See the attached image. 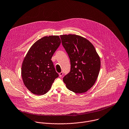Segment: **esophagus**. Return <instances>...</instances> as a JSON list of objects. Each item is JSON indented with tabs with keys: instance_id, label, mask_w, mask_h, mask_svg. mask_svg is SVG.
<instances>
[{
	"instance_id": "1",
	"label": "esophagus",
	"mask_w": 129,
	"mask_h": 129,
	"mask_svg": "<svg viewBox=\"0 0 129 129\" xmlns=\"http://www.w3.org/2000/svg\"><path fill=\"white\" fill-rule=\"evenodd\" d=\"M63 75V72H62V71L59 73V76H60V77H61Z\"/></svg>"
}]
</instances>
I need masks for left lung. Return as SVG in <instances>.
Masks as SVG:
<instances>
[{"label": "left lung", "instance_id": "1", "mask_svg": "<svg viewBox=\"0 0 129 129\" xmlns=\"http://www.w3.org/2000/svg\"><path fill=\"white\" fill-rule=\"evenodd\" d=\"M63 47L70 60V72L63 79L67 88L82 93L94 84L101 68V60L93 45L80 36H60Z\"/></svg>", "mask_w": 129, "mask_h": 129}]
</instances>
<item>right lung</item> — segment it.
I'll return each instance as SVG.
<instances>
[{
	"instance_id": "right-lung-1",
	"label": "right lung",
	"mask_w": 129,
	"mask_h": 129,
	"mask_svg": "<svg viewBox=\"0 0 129 129\" xmlns=\"http://www.w3.org/2000/svg\"><path fill=\"white\" fill-rule=\"evenodd\" d=\"M60 44L58 36L44 37L31 46L24 57L21 76L24 85L33 94H46L58 77L51 59Z\"/></svg>"
}]
</instances>
